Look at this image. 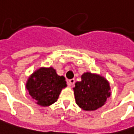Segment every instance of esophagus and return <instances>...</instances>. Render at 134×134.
Returning a JSON list of instances; mask_svg holds the SVG:
<instances>
[{"label": "esophagus", "instance_id": "obj_1", "mask_svg": "<svg viewBox=\"0 0 134 134\" xmlns=\"http://www.w3.org/2000/svg\"><path fill=\"white\" fill-rule=\"evenodd\" d=\"M75 79H69V80L68 81L67 83H68V85L69 86H73V85L75 84Z\"/></svg>", "mask_w": 134, "mask_h": 134}]
</instances>
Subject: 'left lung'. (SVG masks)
Listing matches in <instances>:
<instances>
[{"mask_svg": "<svg viewBox=\"0 0 134 134\" xmlns=\"http://www.w3.org/2000/svg\"><path fill=\"white\" fill-rule=\"evenodd\" d=\"M109 89V83L105 78L86 72L73 88L76 103L83 110H96L102 107L110 96Z\"/></svg>", "mask_w": 134, "mask_h": 134, "instance_id": "obj_1", "label": "left lung"}]
</instances>
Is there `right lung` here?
Returning a JSON list of instances; mask_svg holds the SVG:
<instances>
[{
  "label": "right lung",
  "instance_id": "obj_1",
  "mask_svg": "<svg viewBox=\"0 0 134 134\" xmlns=\"http://www.w3.org/2000/svg\"><path fill=\"white\" fill-rule=\"evenodd\" d=\"M64 77L57 75L52 67L41 68L29 78L26 87L30 96L41 106L56 102L62 88L66 87Z\"/></svg>",
  "mask_w": 134,
  "mask_h": 134
}]
</instances>
